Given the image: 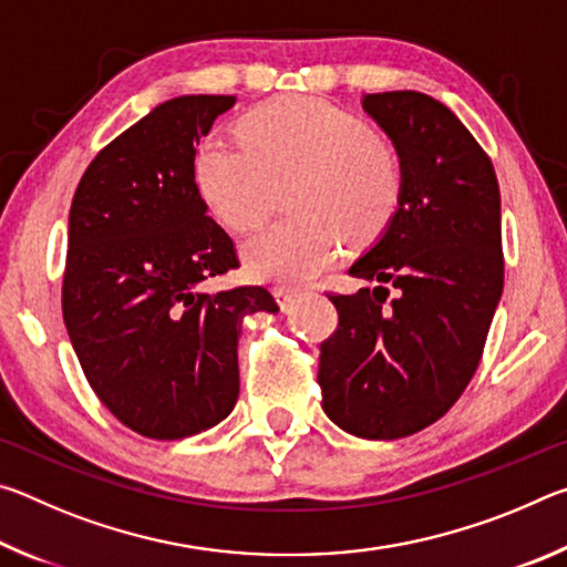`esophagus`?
<instances>
[{
  "label": "esophagus",
  "mask_w": 567,
  "mask_h": 567,
  "mask_svg": "<svg viewBox=\"0 0 567 567\" xmlns=\"http://www.w3.org/2000/svg\"><path fill=\"white\" fill-rule=\"evenodd\" d=\"M272 295H275V300H277V305L282 307V310H287V307H290L292 300H295V292L287 290V287H275Z\"/></svg>",
  "instance_id": "esophagus-1"
}]
</instances>
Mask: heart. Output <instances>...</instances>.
Returning <instances> with one entry per match:
<instances>
[{
	"label": "heart",
	"mask_w": 567,
	"mask_h": 567,
	"mask_svg": "<svg viewBox=\"0 0 567 567\" xmlns=\"http://www.w3.org/2000/svg\"><path fill=\"white\" fill-rule=\"evenodd\" d=\"M239 137H205L192 177L219 225L247 233L270 215L277 189L297 179V223L245 239L243 265L257 282L302 287L338 260L340 235L375 237L400 203L398 155L352 112L318 97H275L249 110Z\"/></svg>",
	"instance_id": "heart-1"
}]
</instances>
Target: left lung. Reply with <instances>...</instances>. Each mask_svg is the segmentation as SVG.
<instances>
[{
    "instance_id": "1",
    "label": "left lung",
    "mask_w": 567,
    "mask_h": 567,
    "mask_svg": "<svg viewBox=\"0 0 567 567\" xmlns=\"http://www.w3.org/2000/svg\"><path fill=\"white\" fill-rule=\"evenodd\" d=\"M362 110L398 152L395 215L330 295L338 330L320 344L322 410L344 433L398 440L463 395L503 295L501 189L491 157L443 102L364 94ZM393 300L390 301L389 297Z\"/></svg>"
}]
</instances>
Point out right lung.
<instances>
[{
  "label": "right lung",
  "mask_w": 567,
  "mask_h": 567,
  "mask_svg": "<svg viewBox=\"0 0 567 567\" xmlns=\"http://www.w3.org/2000/svg\"><path fill=\"white\" fill-rule=\"evenodd\" d=\"M233 104H157L92 159L72 199L66 332L102 405L152 440L205 433L233 412L245 315L280 310L262 287L199 290L239 265L192 177L195 145Z\"/></svg>",
  "instance_id": "obj_1"
}]
</instances>
